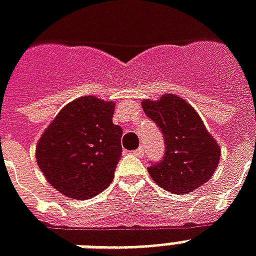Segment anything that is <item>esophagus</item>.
<instances>
[{"label":"esophagus","mask_w":256,"mask_h":256,"mask_svg":"<svg viewBox=\"0 0 256 256\" xmlns=\"http://www.w3.org/2000/svg\"><path fill=\"white\" fill-rule=\"evenodd\" d=\"M134 154H135V155H136V156L142 158L143 155H144V148H143L142 146H139L138 148L135 150V151H134Z\"/></svg>","instance_id":"esophagus-1"}]
</instances>
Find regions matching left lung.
<instances>
[{"label":"left lung","instance_id":"1","mask_svg":"<svg viewBox=\"0 0 256 256\" xmlns=\"http://www.w3.org/2000/svg\"><path fill=\"white\" fill-rule=\"evenodd\" d=\"M142 108L160 128L166 144L163 160L147 168L154 182L168 192L186 194L210 180L221 150L196 110L174 94L143 100Z\"/></svg>","mask_w":256,"mask_h":256}]
</instances>
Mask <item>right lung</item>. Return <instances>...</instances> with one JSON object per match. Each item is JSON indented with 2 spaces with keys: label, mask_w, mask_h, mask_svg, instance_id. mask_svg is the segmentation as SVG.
I'll list each match as a JSON object with an SVG mask.
<instances>
[{
  "label": "right lung",
  "mask_w": 256,
  "mask_h": 256,
  "mask_svg": "<svg viewBox=\"0 0 256 256\" xmlns=\"http://www.w3.org/2000/svg\"><path fill=\"white\" fill-rule=\"evenodd\" d=\"M113 101L85 96L60 110L39 139L35 156L47 182L62 194L86 200L113 182L121 159L122 128Z\"/></svg>",
  "instance_id": "obj_1"
}]
</instances>
